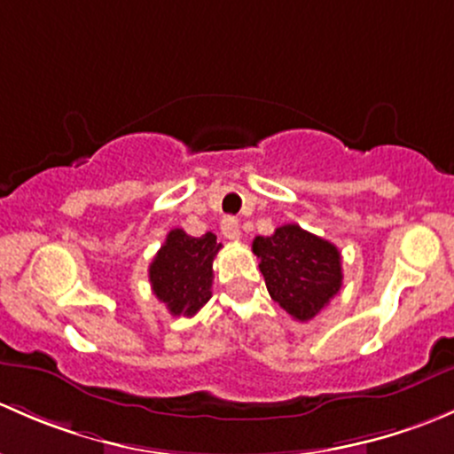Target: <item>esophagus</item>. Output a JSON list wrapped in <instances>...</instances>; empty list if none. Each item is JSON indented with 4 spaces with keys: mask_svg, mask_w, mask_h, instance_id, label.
Wrapping results in <instances>:
<instances>
[{
    "mask_svg": "<svg viewBox=\"0 0 454 454\" xmlns=\"http://www.w3.org/2000/svg\"><path fill=\"white\" fill-rule=\"evenodd\" d=\"M221 231L227 240H238V238H240V227H238V221L233 216L223 218Z\"/></svg>",
    "mask_w": 454,
    "mask_h": 454,
    "instance_id": "obj_1",
    "label": "esophagus"
}]
</instances>
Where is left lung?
Segmentation results:
<instances>
[{
    "instance_id": "1",
    "label": "left lung",
    "mask_w": 454,
    "mask_h": 454,
    "mask_svg": "<svg viewBox=\"0 0 454 454\" xmlns=\"http://www.w3.org/2000/svg\"><path fill=\"white\" fill-rule=\"evenodd\" d=\"M254 254L273 301L293 319L310 321L340 291L343 270L334 245L299 225H282L254 240Z\"/></svg>"
}]
</instances>
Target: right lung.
Returning <instances> with one entry per match:
<instances>
[{
	"label": "right lung",
	"instance_id": "right-lung-1",
	"mask_svg": "<svg viewBox=\"0 0 454 454\" xmlns=\"http://www.w3.org/2000/svg\"><path fill=\"white\" fill-rule=\"evenodd\" d=\"M216 236H188L184 229H172L148 269L153 293L166 303L170 315L192 317L212 297L214 258L221 251Z\"/></svg>",
	"mask_w": 454,
	"mask_h": 454
}]
</instances>
